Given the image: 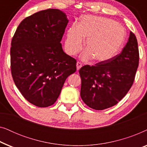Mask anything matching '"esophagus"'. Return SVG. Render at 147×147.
<instances>
[{
  "label": "esophagus",
  "instance_id": "esophagus-1",
  "mask_svg": "<svg viewBox=\"0 0 147 147\" xmlns=\"http://www.w3.org/2000/svg\"><path fill=\"white\" fill-rule=\"evenodd\" d=\"M82 63H80V62H79V61L77 62V63H76V67H77L78 71L80 69V68L82 67Z\"/></svg>",
  "mask_w": 147,
  "mask_h": 147
}]
</instances>
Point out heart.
<instances>
[{
  "label": "heart",
  "instance_id": "heart-1",
  "mask_svg": "<svg viewBox=\"0 0 147 147\" xmlns=\"http://www.w3.org/2000/svg\"><path fill=\"white\" fill-rule=\"evenodd\" d=\"M126 31L120 24L108 18L86 15L79 24L74 23L66 31L65 52L69 55L78 53L83 47L80 55L82 61L94 59L96 61H108L114 57L123 45Z\"/></svg>",
  "mask_w": 147,
  "mask_h": 147
}]
</instances>
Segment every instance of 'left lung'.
Instances as JSON below:
<instances>
[{
    "label": "left lung",
    "instance_id": "left-lung-1",
    "mask_svg": "<svg viewBox=\"0 0 147 147\" xmlns=\"http://www.w3.org/2000/svg\"><path fill=\"white\" fill-rule=\"evenodd\" d=\"M138 61L137 40L130 31L127 43L120 54L95 65H86L80 68V96L84 103L97 110L116 105L131 88Z\"/></svg>",
    "mask_w": 147,
    "mask_h": 147
}]
</instances>
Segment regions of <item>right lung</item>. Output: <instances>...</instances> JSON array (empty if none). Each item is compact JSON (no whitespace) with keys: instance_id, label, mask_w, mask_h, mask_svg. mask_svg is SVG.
<instances>
[{"instance_id":"add662e5","label":"right lung","mask_w":147,"mask_h":147,"mask_svg":"<svg viewBox=\"0 0 147 147\" xmlns=\"http://www.w3.org/2000/svg\"><path fill=\"white\" fill-rule=\"evenodd\" d=\"M69 20L59 9L25 18L17 27L11 48V73L23 97L38 107L55 103L76 60L63 51L61 41Z\"/></svg>"}]
</instances>
